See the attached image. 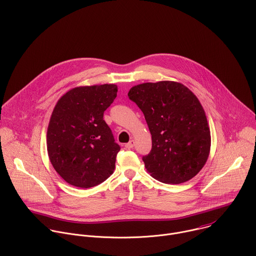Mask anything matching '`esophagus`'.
I'll list each match as a JSON object with an SVG mask.
<instances>
[{
  "mask_svg": "<svg viewBox=\"0 0 256 256\" xmlns=\"http://www.w3.org/2000/svg\"><path fill=\"white\" fill-rule=\"evenodd\" d=\"M134 146V140H130L128 144H126V148H132Z\"/></svg>",
  "mask_w": 256,
  "mask_h": 256,
  "instance_id": "esophagus-1",
  "label": "esophagus"
}]
</instances>
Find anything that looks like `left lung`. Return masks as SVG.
Instances as JSON below:
<instances>
[{"instance_id":"8db88e82","label":"left lung","mask_w":256,"mask_h":256,"mask_svg":"<svg viewBox=\"0 0 256 256\" xmlns=\"http://www.w3.org/2000/svg\"><path fill=\"white\" fill-rule=\"evenodd\" d=\"M128 96L142 112L152 134V150L142 156L150 176L168 184L195 177L211 146L207 118L196 96L175 81L138 84Z\"/></svg>"}]
</instances>
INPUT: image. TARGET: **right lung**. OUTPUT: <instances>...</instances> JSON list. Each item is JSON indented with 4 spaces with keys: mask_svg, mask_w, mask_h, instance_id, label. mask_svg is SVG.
Returning a JSON list of instances; mask_svg holds the SVG:
<instances>
[{
    "mask_svg": "<svg viewBox=\"0 0 256 256\" xmlns=\"http://www.w3.org/2000/svg\"><path fill=\"white\" fill-rule=\"evenodd\" d=\"M116 92V84L80 86L56 104L47 130V150L55 171L68 184L88 189L114 173L120 146L104 112Z\"/></svg>",
    "mask_w": 256,
    "mask_h": 256,
    "instance_id": "1",
    "label": "right lung"
}]
</instances>
